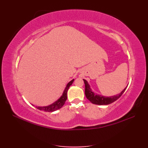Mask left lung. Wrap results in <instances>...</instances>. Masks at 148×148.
<instances>
[{"label":"left lung","mask_w":148,"mask_h":148,"mask_svg":"<svg viewBox=\"0 0 148 148\" xmlns=\"http://www.w3.org/2000/svg\"><path fill=\"white\" fill-rule=\"evenodd\" d=\"M83 81L85 84V95H86V98L92 104L97 105H108L115 102L121 97V96L125 92V89L127 88V86L122 92L118 94V95L106 97L94 92L86 80L83 79Z\"/></svg>","instance_id":"left-lung-1"}]
</instances>
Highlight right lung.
Returning a JSON list of instances; mask_svg holds the SVG:
<instances>
[{
	"instance_id": "obj_1",
	"label": "right lung",
	"mask_w": 148,
	"mask_h": 148,
	"mask_svg": "<svg viewBox=\"0 0 148 148\" xmlns=\"http://www.w3.org/2000/svg\"><path fill=\"white\" fill-rule=\"evenodd\" d=\"M73 82H74V79L71 80V81L66 84V86L64 89L62 95L60 96V97L59 99H57L56 102L52 103V104L49 105L47 106H44V107L36 106V107L40 110H43L45 112H53L60 109L65 104V102L67 99V91H68V89H69L71 85L72 84Z\"/></svg>"
}]
</instances>
